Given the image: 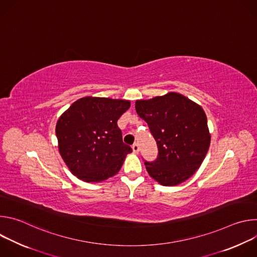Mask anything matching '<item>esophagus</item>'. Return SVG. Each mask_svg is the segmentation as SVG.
Instances as JSON below:
<instances>
[{
  "instance_id": "obj_1",
  "label": "esophagus",
  "mask_w": 257,
  "mask_h": 257,
  "mask_svg": "<svg viewBox=\"0 0 257 257\" xmlns=\"http://www.w3.org/2000/svg\"><path fill=\"white\" fill-rule=\"evenodd\" d=\"M132 150H133V152H134L135 154H137V153L139 152V146H138L137 143H134V144L132 145Z\"/></svg>"
}]
</instances>
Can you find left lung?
<instances>
[{
	"label": "left lung",
	"instance_id": "obj_1",
	"mask_svg": "<svg viewBox=\"0 0 257 257\" xmlns=\"http://www.w3.org/2000/svg\"><path fill=\"white\" fill-rule=\"evenodd\" d=\"M136 112L148 123L159 155L145 162L150 176L164 186H176L201 166L210 144L207 119L202 107L177 92L135 102Z\"/></svg>",
	"mask_w": 257,
	"mask_h": 257
}]
</instances>
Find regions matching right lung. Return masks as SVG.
Segmentation results:
<instances>
[{"label": "right lung", "mask_w": 257, "mask_h": 257, "mask_svg": "<svg viewBox=\"0 0 257 257\" xmlns=\"http://www.w3.org/2000/svg\"><path fill=\"white\" fill-rule=\"evenodd\" d=\"M130 101L86 96L73 102L56 125L59 152L73 175L101 182L116 175L132 149L125 144L119 118Z\"/></svg>", "instance_id": "obj_1"}]
</instances>
